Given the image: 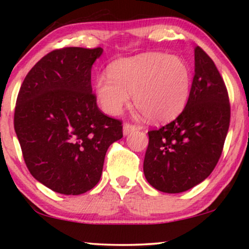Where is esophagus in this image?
Listing matches in <instances>:
<instances>
[{
	"label": "esophagus",
	"instance_id": "esophagus-1",
	"mask_svg": "<svg viewBox=\"0 0 249 249\" xmlns=\"http://www.w3.org/2000/svg\"><path fill=\"white\" fill-rule=\"evenodd\" d=\"M135 130H137V125L136 124H130V122H125L124 124V135H129Z\"/></svg>",
	"mask_w": 249,
	"mask_h": 249
}]
</instances>
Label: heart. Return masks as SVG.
Instances as JSON below:
<instances>
[{"label":"heart","instance_id":"heart-1","mask_svg":"<svg viewBox=\"0 0 249 249\" xmlns=\"http://www.w3.org/2000/svg\"><path fill=\"white\" fill-rule=\"evenodd\" d=\"M192 72L185 61L164 53H145L115 61L98 76L95 93L108 114H119L134 95L137 110L152 122H168L188 102Z\"/></svg>","mask_w":249,"mask_h":249}]
</instances>
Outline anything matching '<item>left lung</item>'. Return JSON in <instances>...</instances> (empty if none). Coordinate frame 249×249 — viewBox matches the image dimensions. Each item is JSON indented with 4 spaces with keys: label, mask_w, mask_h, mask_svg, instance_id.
Returning a JSON list of instances; mask_svg holds the SVG:
<instances>
[{
    "label": "left lung",
    "mask_w": 249,
    "mask_h": 249,
    "mask_svg": "<svg viewBox=\"0 0 249 249\" xmlns=\"http://www.w3.org/2000/svg\"><path fill=\"white\" fill-rule=\"evenodd\" d=\"M230 102L213 60L195 47V76L185 108L170 124L148 131L146 179L163 193L186 192L211 175L223 151Z\"/></svg>",
    "instance_id": "1"
}]
</instances>
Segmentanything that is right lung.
I'll list each match as a JSON object with an SVG mask.
<instances>
[{
    "label": "right lung",
    "mask_w": 249,
    "mask_h": 249,
    "mask_svg": "<svg viewBox=\"0 0 249 249\" xmlns=\"http://www.w3.org/2000/svg\"><path fill=\"white\" fill-rule=\"evenodd\" d=\"M101 47H63L43 56L20 87L15 130L29 172L53 192L80 195L100 181L122 121L97 107L91 66Z\"/></svg>",
    "instance_id": "add662e5"
}]
</instances>
